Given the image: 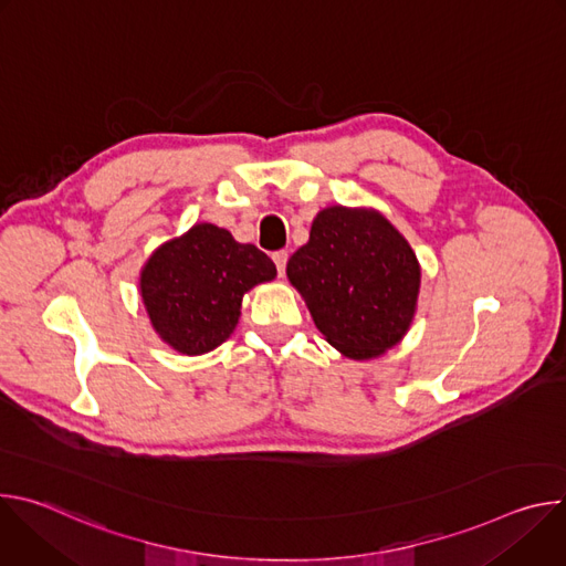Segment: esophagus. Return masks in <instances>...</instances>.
Masks as SVG:
<instances>
[{
  "label": "esophagus",
  "instance_id": "1",
  "mask_svg": "<svg viewBox=\"0 0 566 566\" xmlns=\"http://www.w3.org/2000/svg\"><path fill=\"white\" fill-rule=\"evenodd\" d=\"M273 262H275L277 275H284V273H286V262H289V253H286V251H275V253H273Z\"/></svg>",
  "mask_w": 566,
  "mask_h": 566
}]
</instances>
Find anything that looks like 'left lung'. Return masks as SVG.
I'll list each match as a JSON object with an SVG mask.
<instances>
[{
  "mask_svg": "<svg viewBox=\"0 0 566 566\" xmlns=\"http://www.w3.org/2000/svg\"><path fill=\"white\" fill-rule=\"evenodd\" d=\"M286 273L329 345L358 360L408 332L421 282L417 255L387 219L343 206L313 219Z\"/></svg>",
  "mask_w": 566,
  "mask_h": 566,
  "instance_id": "8db88e82",
  "label": "left lung"
}]
</instances>
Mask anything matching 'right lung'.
<instances>
[{
    "mask_svg": "<svg viewBox=\"0 0 566 566\" xmlns=\"http://www.w3.org/2000/svg\"><path fill=\"white\" fill-rule=\"evenodd\" d=\"M275 273L273 260L258 247L239 244L212 223H199L149 258L140 293L158 336L177 352L197 356L232 334L241 297Z\"/></svg>",
    "mask_w": 566,
    "mask_h": 566,
    "instance_id": "1",
    "label": "right lung"
}]
</instances>
